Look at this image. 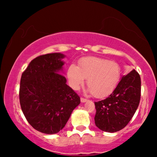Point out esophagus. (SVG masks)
Segmentation results:
<instances>
[{"instance_id": "esophagus-1", "label": "esophagus", "mask_w": 157, "mask_h": 157, "mask_svg": "<svg viewBox=\"0 0 157 157\" xmlns=\"http://www.w3.org/2000/svg\"><path fill=\"white\" fill-rule=\"evenodd\" d=\"M81 101L82 102V103H85V102L87 101V99H86V98H85L81 97Z\"/></svg>"}]
</instances>
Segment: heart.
Segmentation results:
<instances>
[{
	"label": "heart",
	"mask_w": 157,
	"mask_h": 157,
	"mask_svg": "<svg viewBox=\"0 0 157 157\" xmlns=\"http://www.w3.org/2000/svg\"><path fill=\"white\" fill-rule=\"evenodd\" d=\"M121 75V68L117 62L94 56L81 59L78 67L71 64L67 71L73 89H78L87 78L89 91L98 98L112 93L119 83Z\"/></svg>",
	"instance_id": "1"
}]
</instances>
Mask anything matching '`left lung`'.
<instances>
[{
  "label": "left lung",
  "instance_id": "left-lung-1",
  "mask_svg": "<svg viewBox=\"0 0 157 157\" xmlns=\"http://www.w3.org/2000/svg\"><path fill=\"white\" fill-rule=\"evenodd\" d=\"M141 97V78L133 69L123 76L109 97L94 102L96 112L95 124L101 131L117 132L132 119Z\"/></svg>",
  "mask_w": 157,
  "mask_h": 157
}]
</instances>
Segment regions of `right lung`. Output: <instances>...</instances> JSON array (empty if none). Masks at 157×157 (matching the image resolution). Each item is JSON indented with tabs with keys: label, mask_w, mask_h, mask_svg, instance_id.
<instances>
[{
	"label": "right lung",
	"mask_w": 157,
	"mask_h": 157,
	"mask_svg": "<svg viewBox=\"0 0 157 157\" xmlns=\"http://www.w3.org/2000/svg\"><path fill=\"white\" fill-rule=\"evenodd\" d=\"M65 56L48 53L36 57L22 74L19 99L28 122L38 132L56 134L67 123L80 97L59 74Z\"/></svg>",
	"instance_id": "right-lung-1"
}]
</instances>
